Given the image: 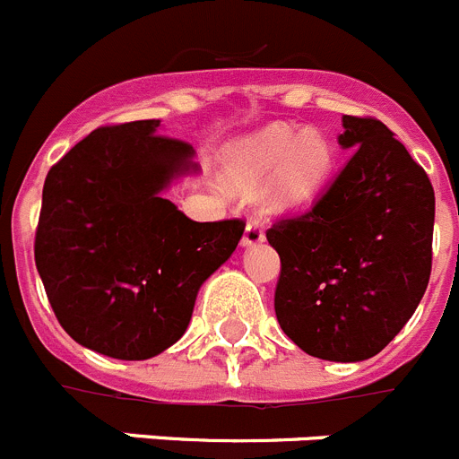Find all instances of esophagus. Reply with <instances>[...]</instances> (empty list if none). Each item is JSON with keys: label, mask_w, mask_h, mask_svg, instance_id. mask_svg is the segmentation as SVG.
<instances>
[{"label": "esophagus", "mask_w": 459, "mask_h": 459, "mask_svg": "<svg viewBox=\"0 0 459 459\" xmlns=\"http://www.w3.org/2000/svg\"><path fill=\"white\" fill-rule=\"evenodd\" d=\"M262 241H264V225L259 221H248L243 232V246H257Z\"/></svg>", "instance_id": "1"}]
</instances>
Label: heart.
<instances>
[{"label": "heart", "instance_id": "obj_1", "mask_svg": "<svg viewBox=\"0 0 459 459\" xmlns=\"http://www.w3.org/2000/svg\"><path fill=\"white\" fill-rule=\"evenodd\" d=\"M335 163V149L317 128L296 133L271 124L227 153L230 179L243 193L259 188L273 174V195L282 204H299L317 193Z\"/></svg>", "mask_w": 459, "mask_h": 459}]
</instances>
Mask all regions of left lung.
<instances>
[{"label":"left lung","instance_id":"obj_1","mask_svg":"<svg viewBox=\"0 0 459 459\" xmlns=\"http://www.w3.org/2000/svg\"><path fill=\"white\" fill-rule=\"evenodd\" d=\"M354 147L317 202L266 230L280 255L275 317L306 354L354 363L409 322L432 271L435 190L375 117H342Z\"/></svg>","mask_w":459,"mask_h":459}]
</instances>
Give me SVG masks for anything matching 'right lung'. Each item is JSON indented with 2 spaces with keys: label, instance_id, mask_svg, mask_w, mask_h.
<instances>
[{
  "label": "right lung",
  "instance_id": "obj_1",
  "mask_svg": "<svg viewBox=\"0 0 459 459\" xmlns=\"http://www.w3.org/2000/svg\"><path fill=\"white\" fill-rule=\"evenodd\" d=\"M193 147L160 121L100 126L50 168L34 259L75 342L121 360L184 335L195 299L238 246L241 218L195 222L160 190L193 169Z\"/></svg>",
  "mask_w": 459,
  "mask_h": 459
}]
</instances>
